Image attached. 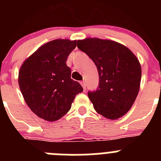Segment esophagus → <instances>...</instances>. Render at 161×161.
<instances>
[{
  "mask_svg": "<svg viewBox=\"0 0 161 161\" xmlns=\"http://www.w3.org/2000/svg\"><path fill=\"white\" fill-rule=\"evenodd\" d=\"M80 84H81V85H82V87H83L84 90H85V89H86V85H85V82L83 80V81L80 82Z\"/></svg>",
  "mask_w": 161,
  "mask_h": 161,
  "instance_id": "esophagus-1",
  "label": "esophagus"
}]
</instances>
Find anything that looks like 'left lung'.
Instances as JSON below:
<instances>
[{"label": "left lung", "mask_w": 161, "mask_h": 161, "mask_svg": "<svg viewBox=\"0 0 161 161\" xmlns=\"http://www.w3.org/2000/svg\"><path fill=\"white\" fill-rule=\"evenodd\" d=\"M77 47L97 66L99 85L88 92L95 110L106 119H118L130 110L137 97L141 66L130 49L111 40L88 38Z\"/></svg>", "instance_id": "obj_1"}]
</instances>
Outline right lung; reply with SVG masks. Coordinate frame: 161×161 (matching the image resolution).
Returning a JSON list of instances; mask_svg holds the SVG:
<instances>
[{"instance_id": "1", "label": "right lung", "mask_w": 161, "mask_h": 161, "mask_svg": "<svg viewBox=\"0 0 161 161\" xmlns=\"http://www.w3.org/2000/svg\"><path fill=\"white\" fill-rule=\"evenodd\" d=\"M76 40L55 39L38 48L24 61L18 84L25 102L37 116L53 122L71 109L74 98L83 92L79 82L71 79L66 62Z\"/></svg>"}]
</instances>
